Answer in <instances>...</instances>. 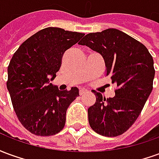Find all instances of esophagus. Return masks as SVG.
I'll return each instance as SVG.
<instances>
[{
    "mask_svg": "<svg viewBox=\"0 0 159 159\" xmlns=\"http://www.w3.org/2000/svg\"><path fill=\"white\" fill-rule=\"evenodd\" d=\"M88 93V90L86 89H81L79 90V94L80 95H83L84 93Z\"/></svg>",
    "mask_w": 159,
    "mask_h": 159,
    "instance_id": "34e87169",
    "label": "esophagus"
}]
</instances>
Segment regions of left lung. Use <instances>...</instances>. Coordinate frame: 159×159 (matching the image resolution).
I'll return each instance as SVG.
<instances>
[{"mask_svg":"<svg viewBox=\"0 0 159 159\" xmlns=\"http://www.w3.org/2000/svg\"><path fill=\"white\" fill-rule=\"evenodd\" d=\"M79 45L102 55L106 76L117 84L113 98L93 91L96 102L88 109L90 127L103 136L121 135L136 121L152 90L153 59L141 42L117 29L89 33Z\"/></svg>","mask_w":159,"mask_h":159,"instance_id":"left-lung-1","label":"left lung"}]
</instances>
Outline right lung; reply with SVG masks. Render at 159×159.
<instances>
[{
    "label": "right lung",
    "mask_w": 159,
    "mask_h": 159,
    "mask_svg": "<svg viewBox=\"0 0 159 159\" xmlns=\"http://www.w3.org/2000/svg\"><path fill=\"white\" fill-rule=\"evenodd\" d=\"M83 36L48 27L23 42L12 57L7 87L18 119L33 134L50 136L65 127L66 111L79 90L60 91L50 81L59 71L63 54Z\"/></svg>",
    "instance_id": "add662e5"
}]
</instances>
